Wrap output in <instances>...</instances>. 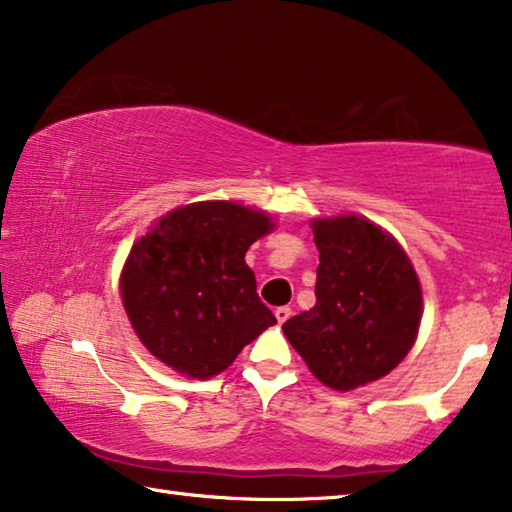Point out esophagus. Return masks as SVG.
<instances>
[{
  "label": "esophagus",
  "mask_w": 512,
  "mask_h": 512,
  "mask_svg": "<svg viewBox=\"0 0 512 512\" xmlns=\"http://www.w3.org/2000/svg\"><path fill=\"white\" fill-rule=\"evenodd\" d=\"M275 318H277V323H287V320L291 318V307H277L275 309Z\"/></svg>",
  "instance_id": "obj_1"
}]
</instances>
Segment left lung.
Wrapping results in <instances>:
<instances>
[{
  "label": "left lung",
  "instance_id": "obj_1",
  "mask_svg": "<svg viewBox=\"0 0 512 512\" xmlns=\"http://www.w3.org/2000/svg\"><path fill=\"white\" fill-rule=\"evenodd\" d=\"M320 253L316 305L284 336L318 381L352 391L388 375L413 348L422 289L402 246L363 216L311 221Z\"/></svg>",
  "mask_w": 512,
  "mask_h": 512
}]
</instances>
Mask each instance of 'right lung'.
I'll use <instances>...</instances> for the list:
<instances>
[{"label":"right lung","instance_id":"1","mask_svg":"<svg viewBox=\"0 0 512 512\" xmlns=\"http://www.w3.org/2000/svg\"><path fill=\"white\" fill-rule=\"evenodd\" d=\"M271 230L266 212L203 201L176 207L135 241L121 302L155 359L185 377H214L277 323L244 259Z\"/></svg>","mask_w":512,"mask_h":512}]
</instances>
